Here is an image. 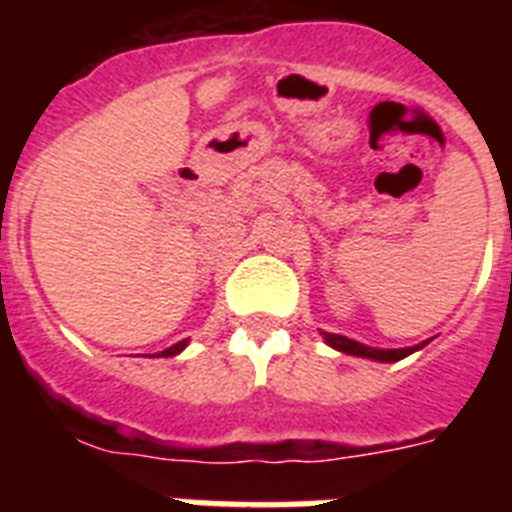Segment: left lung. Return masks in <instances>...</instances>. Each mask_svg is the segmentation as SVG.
I'll use <instances>...</instances> for the list:
<instances>
[{
  "label": "left lung",
  "mask_w": 512,
  "mask_h": 512,
  "mask_svg": "<svg viewBox=\"0 0 512 512\" xmlns=\"http://www.w3.org/2000/svg\"><path fill=\"white\" fill-rule=\"evenodd\" d=\"M323 338L328 341V346L338 348L343 354L351 356H364V359H377V361H400L405 356H410L413 351H418L420 346H410V348H369L359 341H351L346 336H336V333H323ZM425 346V343H423Z\"/></svg>",
  "instance_id": "1"
}]
</instances>
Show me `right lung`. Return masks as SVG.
<instances>
[{"mask_svg":"<svg viewBox=\"0 0 512 512\" xmlns=\"http://www.w3.org/2000/svg\"><path fill=\"white\" fill-rule=\"evenodd\" d=\"M184 346H187V341H179V343H174V346H171V348H166V351H161V354H158V356H176V354H179V351H182Z\"/></svg>","mask_w":512,"mask_h":512,"instance_id":"obj_1","label":"right lung"}]
</instances>
